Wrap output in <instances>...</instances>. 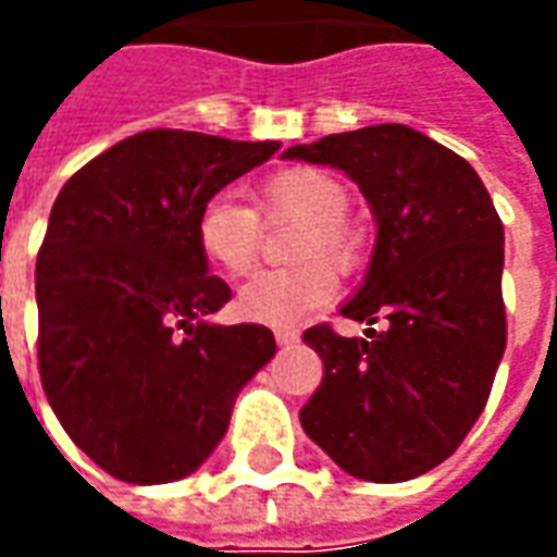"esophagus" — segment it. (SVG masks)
I'll list each match as a JSON object with an SVG mask.
<instances>
[{
  "instance_id": "1",
  "label": "esophagus",
  "mask_w": 557,
  "mask_h": 557,
  "mask_svg": "<svg viewBox=\"0 0 557 557\" xmlns=\"http://www.w3.org/2000/svg\"><path fill=\"white\" fill-rule=\"evenodd\" d=\"M298 337H301V334H298L295 327H277V331H274V339H277V346H283V349H286V346H295Z\"/></svg>"
}]
</instances>
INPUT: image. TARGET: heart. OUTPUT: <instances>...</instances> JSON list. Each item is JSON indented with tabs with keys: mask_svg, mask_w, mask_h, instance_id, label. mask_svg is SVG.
I'll list each match as a JSON object with an SVG mask.
<instances>
[{
	"mask_svg": "<svg viewBox=\"0 0 557 557\" xmlns=\"http://www.w3.org/2000/svg\"><path fill=\"white\" fill-rule=\"evenodd\" d=\"M253 199L256 208L244 206L230 194L211 196L196 214V247L220 274L244 277L259 256V218L265 223H301L292 242V259L298 265L256 274L235 298V307L247 322L271 327L295 325L298 319L334 301L339 286L335 267L349 274L361 265L363 232L346 218L349 190L334 175L313 166H292L268 175L253 190Z\"/></svg>",
	"mask_w": 557,
	"mask_h": 557,
	"instance_id": "1",
	"label": "heart"
}]
</instances>
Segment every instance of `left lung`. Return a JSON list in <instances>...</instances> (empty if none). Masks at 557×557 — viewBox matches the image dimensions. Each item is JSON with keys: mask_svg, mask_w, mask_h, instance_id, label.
<instances>
[{"mask_svg": "<svg viewBox=\"0 0 557 557\" xmlns=\"http://www.w3.org/2000/svg\"><path fill=\"white\" fill-rule=\"evenodd\" d=\"M283 158L346 172L379 226L343 315L385 327H367V339L331 325L304 331L325 363L301 409L304 432L351 478H420L462 444L502 363V218L471 163L414 127L331 134Z\"/></svg>", "mask_w": 557, "mask_h": 557, "instance_id": "left-lung-1", "label": "left lung"}]
</instances>
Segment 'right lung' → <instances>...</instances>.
I'll use <instances>...</instances> for the list:
<instances>
[{
    "instance_id": "add662e5",
    "label": "right lung",
    "mask_w": 557,
    "mask_h": 557,
    "mask_svg": "<svg viewBox=\"0 0 557 557\" xmlns=\"http://www.w3.org/2000/svg\"><path fill=\"white\" fill-rule=\"evenodd\" d=\"M280 143L143 131L74 172L35 265L38 370L71 442L125 483L206 462L235 397L277 343L265 325H211L230 286L208 274L196 214Z\"/></svg>"
}]
</instances>
